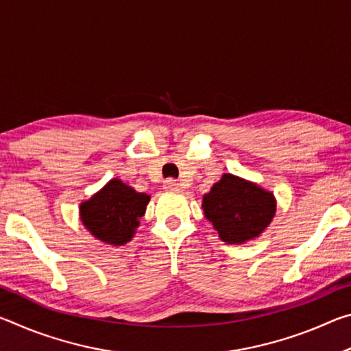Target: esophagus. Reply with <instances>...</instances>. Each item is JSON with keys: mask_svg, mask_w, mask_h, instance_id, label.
Returning a JSON list of instances; mask_svg holds the SVG:
<instances>
[{"mask_svg": "<svg viewBox=\"0 0 351 351\" xmlns=\"http://www.w3.org/2000/svg\"><path fill=\"white\" fill-rule=\"evenodd\" d=\"M164 189L169 190V192H176V190H180V184L175 180H167L164 182Z\"/></svg>", "mask_w": 351, "mask_h": 351, "instance_id": "esophagus-1", "label": "esophagus"}]
</instances>
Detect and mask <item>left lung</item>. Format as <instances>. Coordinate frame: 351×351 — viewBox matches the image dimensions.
Returning <instances> with one entry per match:
<instances>
[{"label": "left lung", "mask_w": 351, "mask_h": 351, "mask_svg": "<svg viewBox=\"0 0 351 351\" xmlns=\"http://www.w3.org/2000/svg\"><path fill=\"white\" fill-rule=\"evenodd\" d=\"M204 217L212 223L219 240L243 245L269 228L277 210L271 190L232 173H224L203 197Z\"/></svg>", "instance_id": "obj_1"}]
</instances>
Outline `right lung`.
Instances as JSON below:
<instances>
[{
	"label": "right lung",
	"mask_w": 351,
	"mask_h": 351,
	"mask_svg": "<svg viewBox=\"0 0 351 351\" xmlns=\"http://www.w3.org/2000/svg\"><path fill=\"white\" fill-rule=\"evenodd\" d=\"M148 203L150 195L136 192L122 180L112 178L90 199L82 201L80 221L94 239L122 246L134 237Z\"/></svg>",
	"instance_id": "add662e5"
}]
</instances>
